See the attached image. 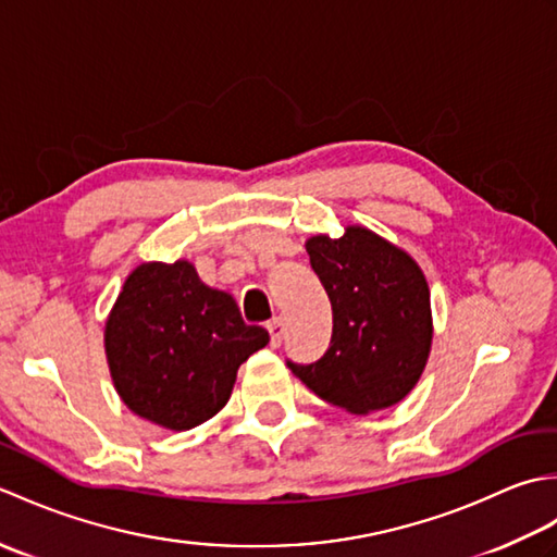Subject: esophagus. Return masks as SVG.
I'll return each instance as SVG.
<instances>
[{
    "label": "esophagus",
    "mask_w": 557,
    "mask_h": 557,
    "mask_svg": "<svg viewBox=\"0 0 557 557\" xmlns=\"http://www.w3.org/2000/svg\"><path fill=\"white\" fill-rule=\"evenodd\" d=\"M268 333H270V345L272 347H280L282 345V335H285V323L280 321V318H272L268 323Z\"/></svg>",
    "instance_id": "34e87169"
}]
</instances>
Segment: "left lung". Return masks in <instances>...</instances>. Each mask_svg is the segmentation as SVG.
I'll use <instances>...</instances> for the list:
<instances>
[{
  "instance_id": "left-lung-1",
  "label": "left lung",
  "mask_w": 557,
  "mask_h": 557,
  "mask_svg": "<svg viewBox=\"0 0 557 557\" xmlns=\"http://www.w3.org/2000/svg\"><path fill=\"white\" fill-rule=\"evenodd\" d=\"M311 268L333 304V337L323 359L287 366L313 393L349 413L405 399L425 369L433 342L431 289L405 248L359 224L306 242Z\"/></svg>"
}]
</instances>
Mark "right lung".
I'll return each mask as SVG.
<instances>
[{
	"instance_id": "1",
	"label": "right lung",
	"mask_w": 557,
	"mask_h": 557,
	"mask_svg": "<svg viewBox=\"0 0 557 557\" xmlns=\"http://www.w3.org/2000/svg\"><path fill=\"white\" fill-rule=\"evenodd\" d=\"M270 342L234 297L208 287L194 263H140L104 321L116 395L136 417L188 431L227 405L239 366Z\"/></svg>"
}]
</instances>
